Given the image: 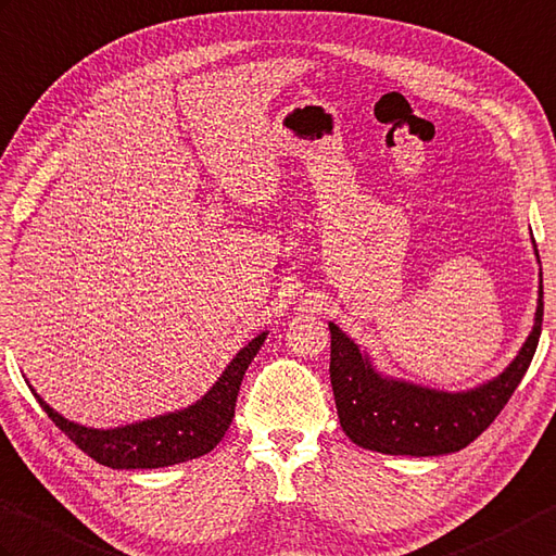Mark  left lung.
Here are the masks:
<instances>
[{"mask_svg":"<svg viewBox=\"0 0 556 556\" xmlns=\"http://www.w3.org/2000/svg\"><path fill=\"white\" fill-rule=\"evenodd\" d=\"M540 329L542 281L533 331L514 363L479 389L445 393L381 377L369 357L359 353V348L329 321V377L345 435L355 445L383 455L435 457L457 453L476 441L509 403L516 386L531 367Z\"/></svg>","mask_w":556,"mask_h":556,"instance_id":"left-lung-1","label":"left lung"}]
</instances>
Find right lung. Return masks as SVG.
I'll use <instances>...</instances> for the list:
<instances>
[{
  "label": "right lung",
  "mask_w": 556,
  "mask_h": 556,
  "mask_svg": "<svg viewBox=\"0 0 556 556\" xmlns=\"http://www.w3.org/2000/svg\"><path fill=\"white\" fill-rule=\"evenodd\" d=\"M267 333L255 337L247 348H241L231 359L223 377L215 381L213 389L187 409L170 412L156 419H147L121 429H87V426L63 419L59 412L51 409L45 400L33 395L47 412L49 419L66 433L71 441L111 469H159L170 467L187 459L208 455L211 450L223 441L231 419H235V405L239 386L247 374L251 359L261 351Z\"/></svg>",
  "instance_id": "right-lung-1"
}]
</instances>
